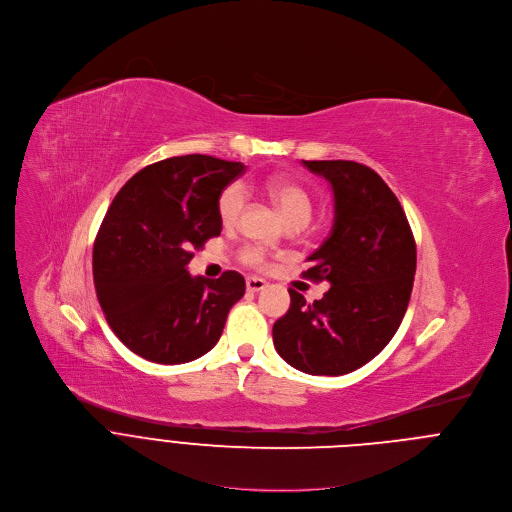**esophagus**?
<instances>
[{"mask_svg": "<svg viewBox=\"0 0 512 512\" xmlns=\"http://www.w3.org/2000/svg\"><path fill=\"white\" fill-rule=\"evenodd\" d=\"M245 285H247V291H249V293H259V291H263V289L267 287V281H263V279H259V277H247Z\"/></svg>", "mask_w": 512, "mask_h": 512, "instance_id": "esophagus-1", "label": "esophagus"}]
</instances>
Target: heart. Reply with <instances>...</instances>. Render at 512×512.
<instances>
[{
	"label": "heart",
	"instance_id": "heart-1",
	"mask_svg": "<svg viewBox=\"0 0 512 512\" xmlns=\"http://www.w3.org/2000/svg\"><path fill=\"white\" fill-rule=\"evenodd\" d=\"M265 191L271 197V201L277 205V209L283 213L289 225L293 227H303L313 213V195L311 191L297 179L277 175L265 181ZM245 205V191L239 183L227 185L219 199H217V215L223 225L231 227L239 221L241 211ZM241 261L251 267H261L263 265V251L257 247H247L241 253Z\"/></svg>",
	"mask_w": 512,
	"mask_h": 512
}]
</instances>
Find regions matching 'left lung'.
<instances>
[{"label":"left lung","mask_w":512,"mask_h":512,"mask_svg":"<svg viewBox=\"0 0 512 512\" xmlns=\"http://www.w3.org/2000/svg\"><path fill=\"white\" fill-rule=\"evenodd\" d=\"M335 195L331 235L311 255L303 277L331 283L307 303L289 289L291 307L273 325L277 353L309 375H347L375 359L409 307L417 245L389 185L357 161H303Z\"/></svg>","instance_id":"obj_1"}]
</instances>
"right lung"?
Segmentation results:
<instances>
[{
  "instance_id": "right-lung-1",
  "label": "right lung",
  "mask_w": 512,
  "mask_h": 512,
  "mask_svg": "<svg viewBox=\"0 0 512 512\" xmlns=\"http://www.w3.org/2000/svg\"><path fill=\"white\" fill-rule=\"evenodd\" d=\"M245 171L211 155L157 161L111 201L93 245V283L105 319L135 355L189 363L211 351L245 279L191 277L193 249L221 233L217 199Z\"/></svg>"
}]
</instances>
